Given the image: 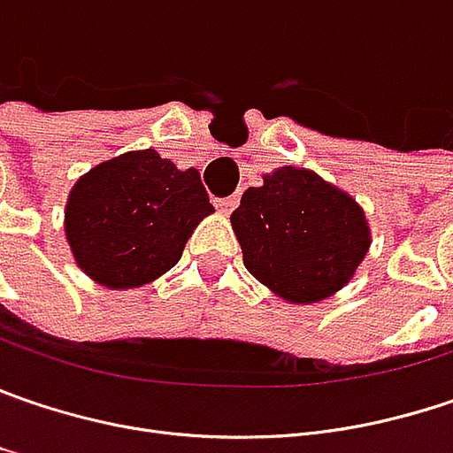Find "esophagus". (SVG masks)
I'll list each match as a JSON object with an SVG mask.
<instances>
[{
	"label": "esophagus",
	"instance_id": "34e87169",
	"mask_svg": "<svg viewBox=\"0 0 453 453\" xmlns=\"http://www.w3.org/2000/svg\"><path fill=\"white\" fill-rule=\"evenodd\" d=\"M215 207H218L220 212L230 215V212L238 207V197H235V195H230V197H220V200H215Z\"/></svg>",
	"mask_w": 453,
	"mask_h": 453
}]
</instances>
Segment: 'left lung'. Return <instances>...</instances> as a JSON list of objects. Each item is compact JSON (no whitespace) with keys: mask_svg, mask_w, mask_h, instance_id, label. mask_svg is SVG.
I'll return each instance as SVG.
<instances>
[{"mask_svg":"<svg viewBox=\"0 0 453 453\" xmlns=\"http://www.w3.org/2000/svg\"><path fill=\"white\" fill-rule=\"evenodd\" d=\"M243 264L289 303H318L354 277L369 249L357 202L315 172L281 166L230 215Z\"/></svg>","mask_w":453,"mask_h":453,"instance_id":"8db88e82","label":"left lung"}]
</instances>
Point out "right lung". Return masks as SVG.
Segmentation results:
<instances>
[{
    "instance_id": "right-lung-1",
    "label": "right lung",
    "mask_w": 453,
    "mask_h": 453,
    "mask_svg": "<svg viewBox=\"0 0 453 453\" xmlns=\"http://www.w3.org/2000/svg\"><path fill=\"white\" fill-rule=\"evenodd\" d=\"M212 212L200 172H179L153 148L122 153L81 176L66 204V238L94 281L127 289L161 277Z\"/></svg>"
}]
</instances>
